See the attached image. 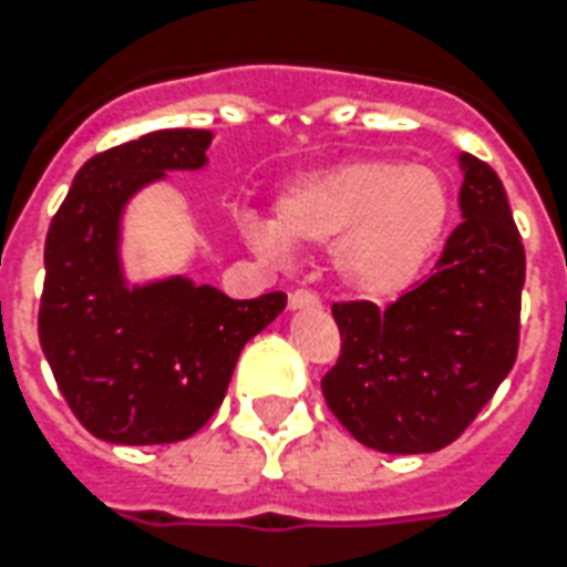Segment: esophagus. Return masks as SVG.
<instances>
[{"instance_id":"obj_1","label":"esophagus","mask_w":567,"mask_h":567,"mask_svg":"<svg viewBox=\"0 0 567 567\" xmlns=\"http://www.w3.org/2000/svg\"><path fill=\"white\" fill-rule=\"evenodd\" d=\"M288 306H291V309H318L320 300L318 293L309 291V288H297V291L288 297Z\"/></svg>"}]
</instances>
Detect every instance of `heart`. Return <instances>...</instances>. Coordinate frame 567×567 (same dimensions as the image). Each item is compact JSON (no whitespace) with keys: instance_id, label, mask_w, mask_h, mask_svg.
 Segmentation results:
<instances>
[{"instance_id":"heart-1","label":"heart","mask_w":567,"mask_h":567,"mask_svg":"<svg viewBox=\"0 0 567 567\" xmlns=\"http://www.w3.org/2000/svg\"><path fill=\"white\" fill-rule=\"evenodd\" d=\"M450 223V188L423 164L362 158L293 182L276 223L249 226L261 249L332 244L329 267L344 291L391 300L423 274Z\"/></svg>"}]
</instances>
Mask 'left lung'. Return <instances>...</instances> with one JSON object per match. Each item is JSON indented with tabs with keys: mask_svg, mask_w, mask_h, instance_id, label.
Masks as SVG:
<instances>
[{
	"mask_svg": "<svg viewBox=\"0 0 567 567\" xmlns=\"http://www.w3.org/2000/svg\"><path fill=\"white\" fill-rule=\"evenodd\" d=\"M462 223L432 276L388 309L332 302L341 355L327 405L364 447L435 453L471 426L518 355L527 258L501 176L462 155Z\"/></svg>",
	"mask_w": 567,
	"mask_h": 567,
	"instance_id": "1",
	"label": "left lung"
}]
</instances>
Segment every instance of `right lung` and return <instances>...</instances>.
<instances>
[{
	"instance_id": "right-lung-1",
	"label": "right lung",
	"mask_w": 567,
	"mask_h": 567,
	"mask_svg": "<svg viewBox=\"0 0 567 567\" xmlns=\"http://www.w3.org/2000/svg\"><path fill=\"white\" fill-rule=\"evenodd\" d=\"M212 132L164 128L93 155L49 223L38 332L66 405L111 444H173L220 409L249 338L282 291L231 300L185 276L128 288L120 217L167 171H199Z\"/></svg>"
}]
</instances>
